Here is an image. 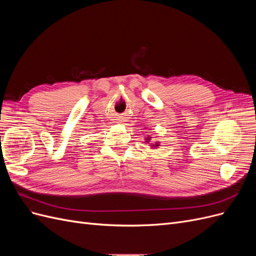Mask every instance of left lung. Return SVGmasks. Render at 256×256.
Masks as SVG:
<instances>
[{
  "mask_svg": "<svg viewBox=\"0 0 256 256\" xmlns=\"http://www.w3.org/2000/svg\"><path fill=\"white\" fill-rule=\"evenodd\" d=\"M150 138H146V140H148V141H150ZM148 141H147V142H148ZM156 145H157V144H156Z\"/></svg>",
  "mask_w": 256,
  "mask_h": 256,
  "instance_id": "obj_1",
  "label": "left lung"
}]
</instances>
